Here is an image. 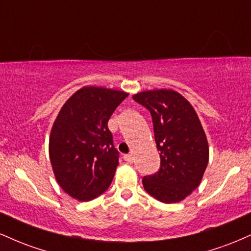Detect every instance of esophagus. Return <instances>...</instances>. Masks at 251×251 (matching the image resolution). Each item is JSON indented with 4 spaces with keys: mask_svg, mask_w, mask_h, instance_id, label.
I'll return each mask as SVG.
<instances>
[{
    "mask_svg": "<svg viewBox=\"0 0 251 251\" xmlns=\"http://www.w3.org/2000/svg\"><path fill=\"white\" fill-rule=\"evenodd\" d=\"M124 160H125L126 163L132 164L134 162V157L132 154H125V155H124Z\"/></svg>",
    "mask_w": 251,
    "mask_h": 251,
    "instance_id": "esophagus-1",
    "label": "esophagus"
}]
</instances>
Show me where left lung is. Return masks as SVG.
I'll list each match as a JSON object with an SVG mask.
<instances>
[{
	"instance_id": "obj_1",
	"label": "left lung",
	"mask_w": 251,
	"mask_h": 251,
	"mask_svg": "<svg viewBox=\"0 0 251 251\" xmlns=\"http://www.w3.org/2000/svg\"><path fill=\"white\" fill-rule=\"evenodd\" d=\"M133 99L150 111L160 155L157 174L144 189L163 203H178L198 188L209 162L205 132L195 108L174 89L140 92Z\"/></svg>"
}]
</instances>
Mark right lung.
I'll return each mask as SVG.
<instances>
[{
	"label": "right lung",
	"instance_id": "obj_1",
	"mask_svg": "<svg viewBox=\"0 0 251 251\" xmlns=\"http://www.w3.org/2000/svg\"><path fill=\"white\" fill-rule=\"evenodd\" d=\"M127 96L85 86L60 109L50 131V159L56 181L71 197L91 201L111 185L119 153L107 123Z\"/></svg>",
	"mask_w": 251,
	"mask_h": 251
}]
</instances>
